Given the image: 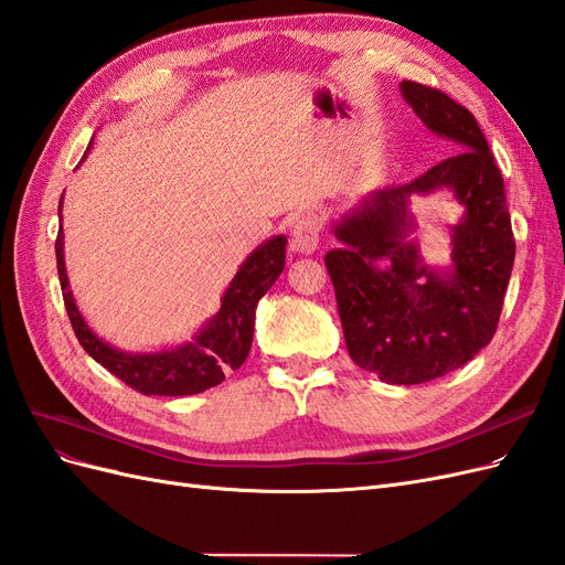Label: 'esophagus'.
Listing matches in <instances>:
<instances>
[{"instance_id": "esophagus-1", "label": "esophagus", "mask_w": 565, "mask_h": 565, "mask_svg": "<svg viewBox=\"0 0 565 565\" xmlns=\"http://www.w3.org/2000/svg\"><path fill=\"white\" fill-rule=\"evenodd\" d=\"M320 245V221L316 216H301L292 228V249L299 254H313Z\"/></svg>"}]
</instances>
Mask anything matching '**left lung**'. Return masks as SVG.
Segmentation results:
<instances>
[{
	"instance_id": "left-lung-1",
	"label": "left lung",
	"mask_w": 565,
	"mask_h": 565,
	"mask_svg": "<svg viewBox=\"0 0 565 565\" xmlns=\"http://www.w3.org/2000/svg\"><path fill=\"white\" fill-rule=\"evenodd\" d=\"M401 94L440 139L465 150L415 181L372 191L334 224L341 247L324 266L349 355L386 384L443 377L490 344L498 330L516 243L504 181L476 117L438 89L401 82ZM450 190L466 207L454 231V264L426 267L408 198Z\"/></svg>"
}]
</instances>
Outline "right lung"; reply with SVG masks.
<instances>
[{"instance_id": "right-lung-1", "label": "right lung", "mask_w": 565, "mask_h": 565, "mask_svg": "<svg viewBox=\"0 0 565 565\" xmlns=\"http://www.w3.org/2000/svg\"><path fill=\"white\" fill-rule=\"evenodd\" d=\"M87 152H84V158H87ZM285 245L287 237L276 235L256 247L226 287L218 313L204 322L191 341L152 353L119 351L92 332L77 309L71 282H67L63 228L56 237V266L67 318H71L79 344L96 363L143 396H193V393L221 384L226 380V372L237 370L247 361L254 337L256 303L285 268Z\"/></svg>"}]
</instances>
